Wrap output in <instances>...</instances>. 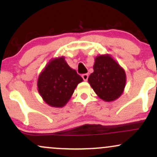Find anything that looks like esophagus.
Here are the masks:
<instances>
[{
  "label": "esophagus",
  "instance_id": "1",
  "mask_svg": "<svg viewBox=\"0 0 157 157\" xmlns=\"http://www.w3.org/2000/svg\"><path fill=\"white\" fill-rule=\"evenodd\" d=\"M82 77L84 80V81H87L88 78H89V75H88V74H83V75H82Z\"/></svg>",
  "mask_w": 157,
  "mask_h": 157
}]
</instances>
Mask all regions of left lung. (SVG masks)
<instances>
[{
  "label": "left lung",
  "mask_w": 157,
  "mask_h": 157,
  "mask_svg": "<svg viewBox=\"0 0 157 157\" xmlns=\"http://www.w3.org/2000/svg\"><path fill=\"white\" fill-rule=\"evenodd\" d=\"M93 68L88 81L97 96L105 102L114 101L121 96L125 87V71L111 55L95 57Z\"/></svg>",
  "instance_id": "obj_1"
}]
</instances>
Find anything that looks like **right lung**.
I'll list each match as a JSON object with an SVG mask.
<instances>
[{"instance_id":"right-lung-1","label":"right lung","mask_w":157,"mask_h":157,"mask_svg":"<svg viewBox=\"0 0 157 157\" xmlns=\"http://www.w3.org/2000/svg\"><path fill=\"white\" fill-rule=\"evenodd\" d=\"M82 80L62 56L52 59L40 74L37 91L48 105L61 108L69 101L77 85Z\"/></svg>"}]
</instances>
